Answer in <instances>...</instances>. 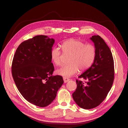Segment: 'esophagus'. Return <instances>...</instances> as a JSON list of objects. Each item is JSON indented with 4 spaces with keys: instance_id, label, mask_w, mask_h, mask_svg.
I'll return each mask as SVG.
<instances>
[{
    "instance_id": "esophagus-1",
    "label": "esophagus",
    "mask_w": 128,
    "mask_h": 128,
    "mask_svg": "<svg viewBox=\"0 0 128 128\" xmlns=\"http://www.w3.org/2000/svg\"><path fill=\"white\" fill-rule=\"evenodd\" d=\"M63 80H64V83H67V82H69V79L67 78V77H64Z\"/></svg>"
}]
</instances>
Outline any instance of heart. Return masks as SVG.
Instances as JSON below:
<instances>
[{
	"label": "heart",
	"instance_id": "heart-1",
	"mask_svg": "<svg viewBox=\"0 0 128 128\" xmlns=\"http://www.w3.org/2000/svg\"><path fill=\"white\" fill-rule=\"evenodd\" d=\"M61 47L64 54L71 56L68 60V64L58 69L56 72L58 75L70 77L76 74L78 70L80 72L86 70L94 63L96 56V49L94 45L86 44L77 40L70 39L63 42ZM50 56L55 65L59 66L62 64V52L60 48L53 47L51 50Z\"/></svg>",
	"mask_w": 128,
	"mask_h": 128
}]
</instances>
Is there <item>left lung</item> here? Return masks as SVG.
Segmentation results:
<instances>
[{"instance_id":"obj_1","label":"left lung","mask_w":128,"mask_h":128,"mask_svg":"<svg viewBox=\"0 0 128 128\" xmlns=\"http://www.w3.org/2000/svg\"><path fill=\"white\" fill-rule=\"evenodd\" d=\"M96 56L94 63L78 76L86 82L76 80L77 88L72 96L80 107L89 110L97 107L106 98L114 78V60L111 51L99 35L92 36Z\"/></svg>"}]
</instances>
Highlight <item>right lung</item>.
Segmentation results:
<instances>
[{"instance_id": "obj_1", "label": "right lung", "mask_w": 128, "mask_h": 128, "mask_svg": "<svg viewBox=\"0 0 128 128\" xmlns=\"http://www.w3.org/2000/svg\"><path fill=\"white\" fill-rule=\"evenodd\" d=\"M54 42L47 36H34L22 42L14 56L12 73L15 85L24 99L38 107L53 102L64 83L62 77L52 75L50 52Z\"/></svg>"}]
</instances>
